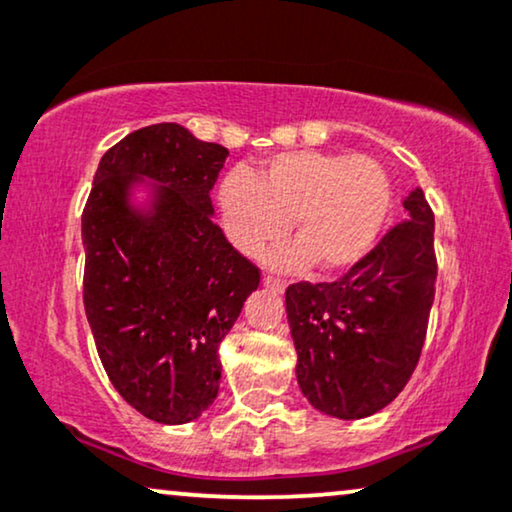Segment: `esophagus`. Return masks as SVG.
Instances as JSON below:
<instances>
[{
    "label": "esophagus",
    "mask_w": 512,
    "mask_h": 512,
    "mask_svg": "<svg viewBox=\"0 0 512 512\" xmlns=\"http://www.w3.org/2000/svg\"><path fill=\"white\" fill-rule=\"evenodd\" d=\"M263 287L272 291V294H284V289H287V282L277 280V277H263Z\"/></svg>",
    "instance_id": "obj_1"
}]
</instances>
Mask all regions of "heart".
I'll return each mask as SVG.
<instances>
[{
  "label": "heart",
  "instance_id": "obj_1",
  "mask_svg": "<svg viewBox=\"0 0 512 512\" xmlns=\"http://www.w3.org/2000/svg\"><path fill=\"white\" fill-rule=\"evenodd\" d=\"M216 199L225 235L242 254H261L289 230L294 242L270 251L272 268L336 272L374 247L393 202V183L374 157L289 150L251 171H230Z\"/></svg>",
  "mask_w": 512,
  "mask_h": 512
}]
</instances>
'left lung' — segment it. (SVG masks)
Masks as SVG:
<instances>
[{"label": "left lung", "mask_w": 512, "mask_h": 512, "mask_svg": "<svg viewBox=\"0 0 512 512\" xmlns=\"http://www.w3.org/2000/svg\"><path fill=\"white\" fill-rule=\"evenodd\" d=\"M404 218L336 282L287 289L296 378L317 411L355 421L388 407L414 374L435 298V218L421 188Z\"/></svg>", "instance_id": "left-lung-1"}]
</instances>
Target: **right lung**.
Segmentation results:
<instances>
[{
	"label": "right lung",
	"mask_w": 512,
	"mask_h": 512,
	"mask_svg": "<svg viewBox=\"0 0 512 512\" xmlns=\"http://www.w3.org/2000/svg\"><path fill=\"white\" fill-rule=\"evenodd\" d=\"M228 150L152 124L105 152L82 216L84 310L117 393L167 426L195 421L221 383L218 345L258 289L214 223Z\"/></svg>",
	"instance_id": "add662e5"
}]
</instances>
